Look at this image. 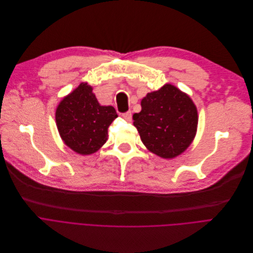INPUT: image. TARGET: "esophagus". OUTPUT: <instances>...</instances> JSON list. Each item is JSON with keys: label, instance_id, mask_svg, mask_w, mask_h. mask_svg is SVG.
<instances>
[{"label": "esophagus", "instance_id": "34e87169", "mask_svg": "<svg viewBox=\"0 0 253 253\" xmlns=\"http://www.w3.org/2000/svg\"><path fill=\"white\" fill-rule=\"evenodd\" d=\"M122 116H123L126 120H127V122H130V120H131V112H130V111H127V112L124 113Z\"/></svg>", "mask_w": 253, "mask_h": 253}]
</instances>
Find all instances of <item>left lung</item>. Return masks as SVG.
Masks as SVG:
<instances>
[{
  "label": "left lung",
  "instance_id": "8db88e82",
  "mask_svg": "<svg viewBox=\"0 0 253 253\" xmlns=\"http://www.w3.org/2000/svg\"><path fill=\"white\" fill-rule=\"evenodd\" d=\"M142 110L133 115L141 141L162 159H174L194 141L198 109L189 95L167 83L141 101Z\"/></svg>",
  "mask_w": 253,
  "mask_h": 253
}]
</instances>
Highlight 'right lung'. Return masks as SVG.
<instances>
[{"label":"right lung","mask_w":253,"mask_h":253,"mask_svg":"<svg viewBox=\"0 0 253 253\" xmlns=\"http://www.w3.org/2000/svg\"><path fill=\"white\" fill-rule=\"evenodd\" d=\"M112 106H102L92 87L82 82L59 102L55 122L66 145L81 155L97 152L108 139V127L117 117Z\"/></svg>","instance_id":"add662e5"}]
</instances>
